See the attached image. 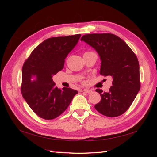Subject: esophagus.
<instances>
[{"label":"esophagus","mask_w":157,"mask_h":157,"mask_svg":"<svg viewBox=\"0 0 157 157\" xmlns=\"http://www.w3.org/2000/svg\"><path fill=\"white\" fill-rule=\"evenodd\" d=\"M83 92H84L86 93H88V94H90V93L92 92V90L90 89H84V90H83Z\"/></svg>","instance_id":"1"}]
</instances>
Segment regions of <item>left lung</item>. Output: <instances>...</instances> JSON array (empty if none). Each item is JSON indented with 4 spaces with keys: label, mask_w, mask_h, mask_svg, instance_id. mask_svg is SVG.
Listing matches in <instances>:
<instances>
[{
    "label": "left lung",
    "mask_w": 157,
    "mask_h": 157,
    "mask_svg": "<svg viewBox=\"0 0 157 157\" xmlns=\"http://www.w3.org/2000/svg\"><path fill=\"white\" fill-rule=\"evenodd\" d=\"M85 42L97 52L101 61L100 73L111 76L108 92L96 89L101 100L94 107L109 117L122 115L129 109L140 88L138 59L125 42L114 34H91L83 36Z\"/></svg>",
    "instance_id": "1"
}]
</instances>
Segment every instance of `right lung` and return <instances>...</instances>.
Here are the masks:
<instances>
[{"label":"right lung","instance_id":"right-lung-1","mask_svg":"<svg viewBox=\"0 0 157 157\" xmlns=\"http://www.w3.org/2000/svg\"><path fill=\"white\" fill-rule=\"evenodd\" d=\"M81 34L54 37L36 46L22 68L21 93L29 107L46 120L64 112L78 91L58 88L52 76L63 69L65 59L74 48Z\"/></svg>","mask_w":157,"mask_h":157}]
</instances>
